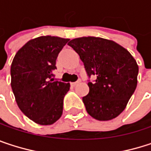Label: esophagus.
Returning a JSON list of instances; mask_svg holds the SVG:
<instances>
[{
  "mask_svg": "<svg viewBox=\"0 0 151 151\" xmlns=\"http://www.w3.org/2000/svg\"><path fill=\"white\" fill-rule=\"evenodd\" d=\"M78 83H80V79H78V81H76V82H73V83H71V85H72V86H75L76 85H77V84H78Z\"/></svg>",
  "mask_w": 151,
  "mask_h": 151,
  "instance_id": "esophagus-1",
  "label": "esophagus"
}]
</instances>
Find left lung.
<instances>
[{
	"mask_svg": "<svg viewBox=\"0 0 151 151\" xmlns=\"http://www.w3.org/2000/svg\"><path fill=\"white\" fill-rule=\"evenodd\" d=\"M68 45L79 55L87 75L89 93L83 97L87 113L99 121L117 117L126 107L137 86L138 65L128 50L101 37H83Z\"/></svg>",
	"mask_w": 151,
	"mask_h": 151,
	"instance_id": "obj_1",
	"label": "left lung"
}]
</instances>
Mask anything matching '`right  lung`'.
I'll return each mask as SVG.
<instances>
[{
  "mask_svg": "<svg viewBox=\"0 0 151 151\" xmlns=\"http://www.w3.org/2000/svg\"><path fill=\"white\" fill-rule=\"evenodd\" d=\"M70 39L43 36L31 39L15 55L11 64V87L21 111L40 125H51L62 115L69 83L56 81L58 53Z\"/></svg>",
  "mask_w": 151,
  "mask_h": 151,
  "instance_id": "obj_1",
  "label": "right lung"
}]
</instances>
